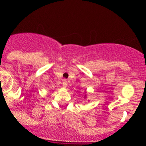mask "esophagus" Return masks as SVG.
<instances>
[{"mask_svg": "<svg viewBox=\"0 0 146 146\" xmlns=\"http://www.w3.org/2000/svg\"><path fill=\"white\" fill-rule=\"evenodd\" d=\"M63 86H64V88H66V87H67V80H63Z\"/></svg>", "mask_w": 146, "mask_h": 146, "instance_id": "34e87169", "label": "esophagus"}]
</instances>
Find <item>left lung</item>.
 <instances>
[{"label": "left lung", "instance_id": "1", "mask_svg": "<svg viewBox=\"0 0 146 146\" xmlns=\"http://www.w3.org/2000/svg\"><path fill=\"white\" fill-rule=\"evenodd\" d=\"M85 96H86V95H85Z\"/></svg>", "mask_w": 146, "mask_h": 146}]
</instances>
